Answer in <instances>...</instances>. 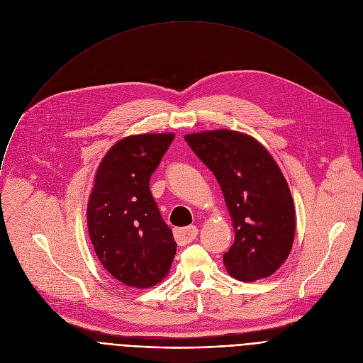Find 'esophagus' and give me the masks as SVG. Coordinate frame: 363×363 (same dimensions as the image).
<instances>
[{
  "instance_id": "esophagus-1",
  "label": "esophagus",
  "mask_w": 363,
  "mask_h": 363,
  "mask_svg": "<svg viewBox=\"0 0 363 363\" xmlns=\"http://www.w3.org/2000/svg\"><path fill=\"white\" fill-rule=\"evenodd\" d=\"M196 235H198V228L194 227V225L174 230V237H175V240L179 245H185V244L192 242L196 238Z\"/></svg>"
}]
</instances>
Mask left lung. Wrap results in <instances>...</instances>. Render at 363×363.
<instances>
[{"label": "left lung", "mask_w": 363, "mask_h": 363, "mask_svg": "<svg viewBox=\"0 0 363 363\" xmlns=\"http://www.w3.org/2000/svg\"><path fill=\"white\" fill-rule=\"evenodd\" d=\"M185 140L224 194L235 233L224 254L228 274L241 281L270 277L287 260L296 233L294 202L279 165L242 132L206 130Z\"/></svg>", "instance_id": "1"}]
</instances>
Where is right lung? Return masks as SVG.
<instances>
[{
	"mask_svg": "<svg viewBox=\"0 0 363 363\" xmlns=\"http://www.w3.org/2000/svg\"><path fill=\"white\" fill-rule=\"evenodd\" d=\"M174 133L132 135L101 160L87 203V228L101 266L136 289L161 283L172 266L177 242L150 189V175Z\"/></svg>",
	"mask_w": 363,
	"mask_h": 363,
	"instance_id": "add662e5",
	"label": "right lung"
}]
</instances>
